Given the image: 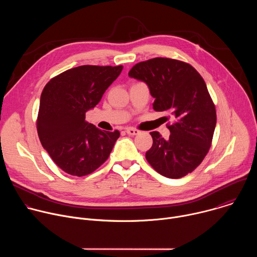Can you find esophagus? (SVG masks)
Returning <instances> with one entry per match:
<instances>
[{"instance_id":"esophagus-1","label":"esophagus","mask_w":257,"mask_h":257,"mask_svg":"<svg viewBox=\"0 0 257 257\" xmlns=\"http://www.w3.org/2000/svg\"><path fill=\"white\" fill-rule=\"evenodd\" d=\"M126 133L128 135H137V134H139V130L134 129V128H126Z\"/></svg>"}]
</instances>
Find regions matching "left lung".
<instances>
[{
    "mask_svg": "<svg viewBox=\"0 0 257 257\" xmlns=\"http://www.w3.org/2000/svg\"><path fill=\"white\" fill-rule=\"evenodd\" d=\"M129 76L148 84L157 112H170L168 140L151 132L153 146L145 154L161 175L179 179L193 172L207 155L216 124L215 106L199 73L188 63L154 58L137 63Z\"/></svg>",
    "mask_w": 257,
    "mask_h": 257,
    "instance_id": "8db88e82",
    "label": "left lung"
}]
</instances>
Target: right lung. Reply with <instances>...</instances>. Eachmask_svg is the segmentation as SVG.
<instances>
[{
	"instance_id": "right-lung-1",
	"label": "right lung",
	"mask_w": 257,
	"mask_h": 257,
	"mask_svg": "<svg viewBox=\"0 0 257 257\" xmlns=\"http://www.w3.org/2000/svg\"><path fill=\"white\" fill-rule=\"evenodd\" d=\"M123 66L83 65L69 69L45 86L36 129L44 149L65 173L82 177L99 168L120 132L103 131L85 121Z\"/></svg>"
}]
</instances>
